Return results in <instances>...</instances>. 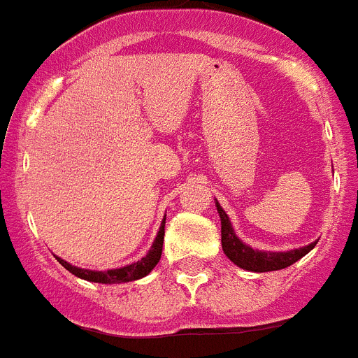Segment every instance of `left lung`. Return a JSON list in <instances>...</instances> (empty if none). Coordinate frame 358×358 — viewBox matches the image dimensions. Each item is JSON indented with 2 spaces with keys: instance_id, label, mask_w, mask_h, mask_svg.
I'll list each match as a JSON object with an SVG mask.
<instances>
[{
  "instance_id": "left-lung-1",
  "label": "left lung",
  "mask_w": 358,
  "mask_h": 358,
  "mask_svg": "<svg viewBox=\"0 0 358 358\" xmlns=\"http://www.w3.org/2000/svg\"><path fill=\"white\" fill-rule=\"evenodd\" d=\"M217 211L220 215V224H222V249L226 256L231 262L238 267L245 268V271H252V273H268V271H280V268L290 267L296 264L297 260H301L306 252H310L315 248V243H310L306 248L294 249V251L287 252H265V251H255L252 248L240 242L238 236L235 235V231L231 227L229 218H227L226 211L218 206Z\"/></svg>"
}]
</instances>
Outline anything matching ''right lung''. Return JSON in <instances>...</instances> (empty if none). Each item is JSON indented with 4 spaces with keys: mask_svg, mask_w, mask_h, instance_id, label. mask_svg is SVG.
Segmentation results:
<instances>
[{
    "mask_svg": "<svg viewBox=\"0 0 358 358\" xmlns=\"http://www.w3.org/2000/svg\"><path fill=\"white\" fill-rule=\"evenodd\" d=\"M163 238H164V220L163 224H161L156 240H154V245H152L150 251L147 252L145 258H141V260L136 262V264L127 265V267L110 268V271H106V273L90 271V268H78L75 267V265H69L68 262H64L62 258H59V256H57V262H59L64 268H68L69 273L82 278V280L94 281V283H125V281H134L147 276L152 268L156 267L157 262H159L161 258V252H163Z\"/></svg>",
    "mask_w": 358,
    "mask_h": 358,
    "instance_id": "add662e5",
    "label": "right lung"
}]
</instances>
